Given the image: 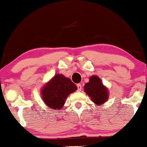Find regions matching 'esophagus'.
<instances>
[{"mask_svg": "<svg viewBox=\"0 0 147 147\" xmlns=\"http://www.w3.org/2000/svg\"><path fill=\"white\" fill-rule=\"evenodd\" d=\"M77 87H78V91H81V89H82V86H81V85L79 83V84L77 85Z\"/></svg>", "mask_w": 147, "mask_h": 147, "instance_id": "34e87169", "label": "esophagus"}]
</instances>
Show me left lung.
<instances>
[{
    "instance_id": "left-lung-1",
    "label": "left lung",
    "mask_w": 147,
    "mask_h": 147,
    "mask_svg": "<svg viewBox=\"0 0 147 147\" xmlns=\"http://www.w3.org/2000/svg\"><path fill=\"white\" fill-rule=\"evenodd\" d=\"M84 91L96 105L100 106L107 102L109 97L108 88L103 85L101 79L97 76L90 77L89 81L85 84Z\"/></svg>"
}]
</instances>
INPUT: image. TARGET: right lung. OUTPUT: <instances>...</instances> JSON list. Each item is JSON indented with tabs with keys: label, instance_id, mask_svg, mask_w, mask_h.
I'll return each instance as SVG.
<instances>
[{
	"label": "right lung",
	"instance_id": "obj_1",
	"mask_svg": "<svg viewBox=\"0 0 147 147\" xmlns=\"http://www.w3.org/2000/svg\"><path fill=\"white\" fill-rule=\"evenodd\" d=\"M78 89L70 79L63 74H56L40 90L42 101L53 110H60L64 107L67 97Z\"/></svg>",
	"mask_w": 147,
	"mask_h": 147
}]
</instances>
